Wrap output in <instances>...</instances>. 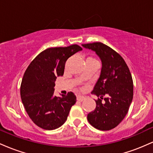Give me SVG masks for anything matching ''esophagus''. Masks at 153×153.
Instances as JSON below:
<instances>
[{
  "instance_id": "34e87169",
  "label": "esophagus",
  "mask_w": 153,
  "mask_h": 153,
  "mask_svg": "<svg viewBox=\"0 0 153 153\" xmlns=\"http://www.w3.org/2000/svg\"><path fill=\"white\" fill-rule=\"evenodd\" d=\"M84 99H85V98H84L83 96H77V100H78V101H82Z\"/></svg>"
}]
</instances>
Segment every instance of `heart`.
Segmentation results:
<instances>
[{"label":"heart","mask_w":153,"mask_h":153,"mask_svg":"<svg viewBox=\"0 0 153 153\" xmlns=\"http://www.w3.org/2000/svg\"><path fill=\"white\" fill-rule=\"evenodd\" d=\"M87 59H93V60H96V59H94V58H92V57H88Z\"/></svg>","instance_id":"obj_1"}]
</instances>
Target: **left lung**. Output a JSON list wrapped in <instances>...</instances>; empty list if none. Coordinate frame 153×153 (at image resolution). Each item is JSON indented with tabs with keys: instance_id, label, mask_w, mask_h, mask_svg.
Instances as JSON below:
<instances>
[{
	"instance_id": "left-lung-1",
	"label": "left lung",
	"mask_w": 153,
	"mask_h": 153,
	"mask_svg": "<svg viewBox=\"0 0 153 153\" xmlns=\"http://www.w3.org/2000/svg\"><path fill=\"white\" fill-rule=\"evenodd\" d=\"M82 45L95 51L102 62L101 75L92 91L99 99L88 121L96 129L110 130L122 122L129 111L133 99L132 77L123 57L110 47L101 42ZM107 94L108 97L103 98Z\"/></svg>"
}]
</instances>
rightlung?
I'll use <instances>...</instances> for the list:
<instances>
[{"label": "right lung", "mask_w": 153, "mask_h": 153, "mask_svg": "<svg viewBox=\"0 0 153 153\" xmlns=\"http://www.w3.org/2000/svg\"><path fill=\"white\" fill-rule=\"evenodd\" d=\"M80 50L82 47L78 45L51 47L40 52L26 68L21 84V98L26 113L38 127L53 130L67 120L76 96L73 92L54 96V81L63 75L67 59Z\"/></svg>", "instance_id": "right-lung-1"}]
</instances>
